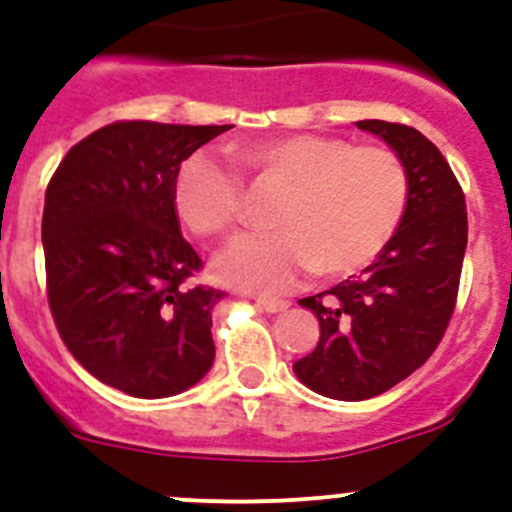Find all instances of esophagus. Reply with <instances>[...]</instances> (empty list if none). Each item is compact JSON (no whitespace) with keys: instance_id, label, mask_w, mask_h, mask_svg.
<instances>
[{"instance_id":"34e87169","label":"esophagus","mask_w":512,"mask_h":512,"mask_svg":"<svg viewBox=\"0 0 512 512\" xmlns=\"http://www.w3.org/2000/svg\"><path fill=\"white\" fill-rule=\"evenodd\" d=\"M256 305L266 312H284L289 307V302L284 300H256Z\"/></svg>"}]
</instances>
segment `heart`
<instances>
[{"instance_id": "obj_1", "label": "heart", "mask_w": 512, "mask_h": 512, "mask_svg": "<svg viewBox=\"0 0 512 512\" xmlns=\"http://www.w3.org/2000/svg\"><path fill=\"white\" fill-rule=\"evenodd\" d=\"M235 158L284 192L274 230L238 235L217 253V279L233 287L287 292L310 271L351 277L390 246L408 210V171L390 148L300 133L238 143ZM174 207L192 233L223 235L241 217V184L192 153L176 171Z\"/></svg>"}]
</instances>
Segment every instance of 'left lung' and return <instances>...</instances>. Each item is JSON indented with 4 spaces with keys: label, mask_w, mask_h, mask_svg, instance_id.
Here are the masks:
<instances>
[{
    "label": "left lung",
    "mask_w": 512,
    "mask_h": 512,
    "mask_svg": "<svg viewBox=\"0 0 512 512\" xmlns=\"http://www.w3.org/2000/svg\"><path fill=\"white\" fill-rule=\"evenodd\" d=\"M408 171V210L390 246L359 277L300 300L320 323L312 354L295 361L305 387L359 402L392 390L441 343L467 251V202L431 140L408 125L359 120Z\"/></svg>",
    "instance_id": "8db88e82"
}]
</instances>
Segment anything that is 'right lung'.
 <instances>
[{"instance_id": "1", "label": "right lung", "mask_w": 512, "mask_h": 512, "mask_svg": "<svg viewBox=\"0 0 512 512\" xmlns=\"http://www.w3.org/2000/svg\"><path fill=\"white\" fill-rule=\"evenodd\" d=\"M230 125L112 122L76 143L45 189L48 302L99 382L140 400L189 390L215 361L225 292L187 287L200 256L179 233L176 171Z\"/></svg>"}]
</instances>
